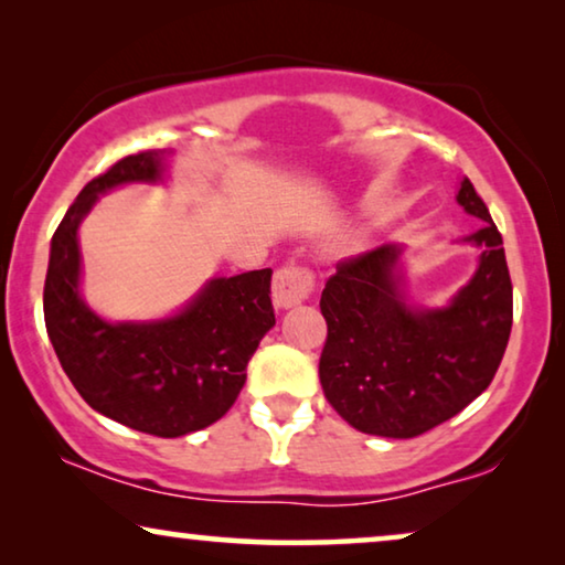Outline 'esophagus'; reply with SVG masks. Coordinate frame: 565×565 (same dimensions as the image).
<instances>
[{"mask_svg": "<svg viewBox=\"0 0 565 565\" xmlns=\"http://www.w3.org/2000/svg\"><path fill=\"white\" fill-rule=\"evenodd\" d=\"M316 288L313 273L303 265H296V262H288L275 273L273 280V300L275 306L280 308H292L303 300L311 298Z\"/></svg>", "mask_w": 565, "mask_h": 565, "instance_id": "1", "label": "esophagus"}]
</instances>
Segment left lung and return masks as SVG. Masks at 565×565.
Segmentation results:
<instances>
[{"instance_id": "8db88e82", "label": "left lung", "mask_w": 565, "mask_h": 565, "mask_svg": "<svg viewBox=\"0 0 565 565\" xmlns=\"http://www.w3.org/2000/svg\"><path fill=\"white\" fill-rule=\"evenodd\" d=\"M458 203L483 221L473 280L439 311H414L398 292L396 246L347 257L321 292L323 396L365 435L408 439L452 419L489 388L512 331V277L489 207L470 180Z\"/></svg>"}]
</instances>
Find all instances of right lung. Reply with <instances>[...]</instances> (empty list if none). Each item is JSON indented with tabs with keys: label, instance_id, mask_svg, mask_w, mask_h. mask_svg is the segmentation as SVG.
I'll return each mask as SVG.
<instances>
[{
	"label": "right lung",
	"instance_id": "1",
	"mask_svg": "<svg viewBox=\"0 0 565 565\" xmlns=\"http://www.w3.org/2000/svg\"><path fill=\"white\" fill-rule=\"evenodd\" d=\"M161 177V151H138L84 184L51 238L43 316L56 358L95 412L153 437L211 427L234 406L246 365L275 327L273 269L218 277L180 316L107 323L79 298L76 228L97 195Z\"/></svg>",
	"mask_w": 565,
	"mask_h": 565
}]
</instances>
